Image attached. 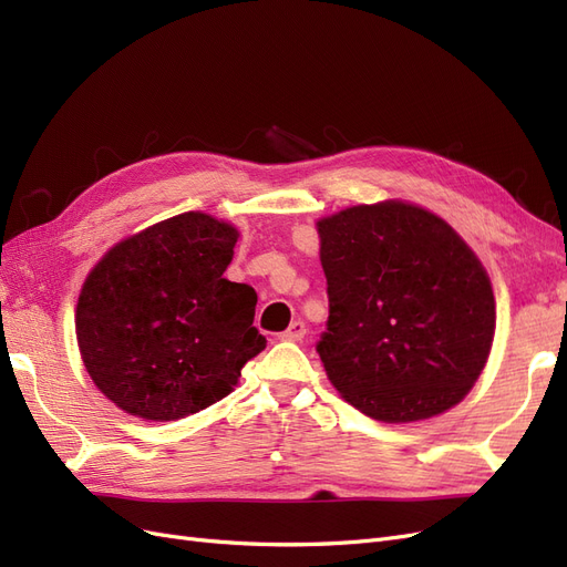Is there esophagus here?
Returning <instances> with one entry per match:
<instances>
[{
    "label": "esophagus",
    "mask_w": 567,
    "mask_h": 567,
    "mask_svg": "<svg viewBox=\"0 0 567 567\" xmlns=\"http://www.w3.org/2000/svg\"><path fill=\"white\" fill-rule=\"evenodd\" d=\"M305 333H307V326H305V321H293L288 326V329L279 336L281 340H302L305 338Z\"/></svg>",
    "instance_id": "34e87169"
}]
</instances>
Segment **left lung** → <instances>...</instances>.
<instances>
[{
	"label": "left lung",
	"mask_w": 567,
	"mask_h": 567,
	"mask_svg": "<svg viewBox=\"0 0 567 567\" xmlns=\"http://www.w3.org/2000/svg\"><path fill=\"white\" fill-rule=\"evenodd\" d=\"M329 381L362 414L409 423L458 404L494 338L487 271L458 234L416 205H354L317 221Z\"/></svg>",
	"instance_id": "left-lung-1"
}]
</instances>
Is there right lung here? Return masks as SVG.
I'll list each match as a JSON object with an SVG mask.
<instances>
[{"mask_svg":"<svg viewBox=\"0 0 567 567\" xmlns=\"http://www.w3.org/2000/svg\"><path fill=\"white\" fill-rule=\"evenodd\" d=\"M238 231L203 213L111 248L82 286L75 331L96 388L127 414L177 421L234 390L267 346L257 293L221 277Z\"/></svg>","mask_w":567,"mask_h":567,"instance_id":"obj_1","label":"right lung"}]
</instances>
